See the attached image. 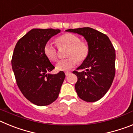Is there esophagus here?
I'll return each instance as SVG.
<instances>
[{
	"instance_id": "esophagus-1",
	"label": "esophagus",
	"mask_w": 133,
	"mask_h": 133,
	"mask_svg": "<svg viewBox=\"0 0 133 133\" xmlns=\"http://www.w3.org/2000/svg\"><path fill=\"white\" fill-rule=\"evenodd\" d=\"M70 73H71V72H70V71H66V72H65V75L66 76H69Z\"/></svg>"
}]
</instances>
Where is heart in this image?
<instances>
[{
	"label": "heart",
	"mask_w": 133,
	"mask_h": 133,
	"mask_svg": "<svg viewBox=\"0 0 133 133\" xmlns=\"http://www.w3.org/2000/svg\"><path fill=\"white\" fill-rule=\"evenodd\" d=\"M57 45L61 47L66 46L69 47L66 56L69 58L61 60L56 64V68L59 71H67L72 69L77 64V61L82 63L89 56L90 48L86 41H81L77 35L72 33H65L58 36L56 39ZM46 57L51 61H56L58 58L57 50L50 43H47L43 49Z\"/></svg>",
	"instance_id": "b5f03b06"
}]
</instances>
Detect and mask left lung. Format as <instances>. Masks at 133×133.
I'll return each instance as SVG.
<instances>
[{
	"label": "left lung",
	"mask_w": 133,
	"mask_h": 133,
	"mask_svg": "<svg viewBox=\"0 0 133 133\" xmlns=\"http://www.w3.org/2000/svg\"><path fill=\"white\" fill-rule=\"evenodd\" d=\"M67 32L84 36L90 48L89 56L77 70L75 90L80 98L87 102L98 101L107 92L115 75V50L110 39L95 29L84 27L68 29Z\"/></svg>",
	"instance_id": "left-lung-1"
}]
</instances>
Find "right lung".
Masks as SVG:
<instances>
[{
	"instance_id": "add662e5",
	"label": "right lung",
	"mask_w": 133,
	"mask_h": 133,
	"mask_svg": "<svg viewBox=\"0 0 133 133\" xmlns=\"http://www.w3.org/2000/svg\"><path fill=\"white\" fill-rule=\"evenodd\" d=\"M59 29H33L17 42L12 57L16 84L24 97L38 106L49 105L58 98L65 78L63 71L52 75L55 66L43 49Z\"/></svg>"
}]
</instances>
